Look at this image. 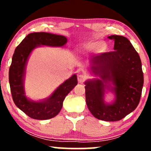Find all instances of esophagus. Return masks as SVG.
I'll use <instances>...</instances> for the list:
<instances>
[{"instance_id": "34e87169", "label": "esophagus", "mask_w": 151, "mask_h": 151, "mask_svg": "<svg viewBox=\"0 0 151 151\" xmlns=\"http://www.w3.org/2000/svg\"><path fill=\"white\" fill-rule=\"evenodd\" d=\"M86 76L84 75H82V74H79L78 76V80L80 83H82V82H84V80H86Z\"/></svg>"}]
</instances>
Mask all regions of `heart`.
I'll return each mask as SVG.
<instances>
[{
	"mask_svg": "<svg viewBox=\"0 0 151 151\" xmlns=\"http://www.w3.org/2000/svg\"><path fill=\"white\" fill-rule=\"evenodd\" d=\"M103 47H104V44L100 41L89 42L86 45V48L89 51L101 50V49H103Z\"/></svg>",
	"mask_w": 151,
	"mask_h": 151,
	"instance_id": "b5f03b06",
	"label": "heart"
}]
</instances>
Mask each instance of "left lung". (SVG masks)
<instances>
[{
	"mask_svg": "<svg viewBox=\"0 0 151 151\" xmlns=\"http://www.w3.org/2000/svg\"><path fill=\"white\" fill-rule=\"evenodd\" d=\"M113 51L92 58L88 70L95 78L85 84L86 102L97 119L107 122L120 120L139 104L144 84L142 62L128 38L112 35ZM109 91L114 94L111 103L105 101Z\"/></svg>",
	"mask_w": 151,
	"mask_h": 151,
	"instance_id": "1",
	"label": "left lung"
}]
</instances>
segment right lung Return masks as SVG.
<instances>
[{"mask_svg": "<svg viewBox=\"0 0 151 151\" xmlns=\"http://www.w3.org/2000/svg\"><path fill=\"white\" fill-rule=\"evenodd\" d=\"M67 38L61 35L47 32H34L28 34L16 47L9 71V81L12 98L16 106L35 119L45 120L56 116L63 107V101L78 84L76 74L66 80L47 98L33 100L27 96L24 89L26 67L29 58L39 47H62Z\"/></svg>", "mask_w": 151, "mask_h": 151, "instance_id": "right-lung-1", "label": "right lung"}]
</instances>
